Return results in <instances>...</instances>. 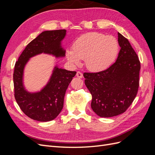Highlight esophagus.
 <instances>
[{
  "mask_svg": "<svg viewBox=\"0 0 155 155\" xmlns=\"http://www.w3.org/2000/svg\"><path fill=\"white\" fill-rule=\"evenodd\" d=\"M76 76H77L78 78H82L83 77V74H82L81 72H77V73H76Z\"/></svg>",
  "mask_w": 155,
  "mask_h": 155,
  "instance_id": "esophagus-1",
  "label": "esophagus"
}]
</instances>
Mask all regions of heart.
Returning a JSON list of instances; mask_svg holds the SVG:
<instances>
[{
  "label": "heart",
  "mask_w": 155,
  "mask_h": 155,
  "mask_svg": "<svg viewBox=\"0 0 155 155\" xmlns=\"http://www.w3.org/2000/svg\"><path fill=\"white\" fill-rule=\"evenodd\" d=\"M119 45L115 37L92 32L79 37L72 45V51L67 50L66 57L73 64H79L85 59L87 69L101 71L109 67L115 60Z\"/></svg>",
  "instance_id": "b5f03b06"
}]
</instances>
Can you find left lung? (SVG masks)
<instances>
[{
  "label": "left lung",
  "mask_w": 155,
  "mask_h": 155,
  "mask_svg": "<svg viewBox=\"0 0 155 155\" xmlns=\"http://www.w3.org/2000/svg\"><path fill=\"white\" fill-rule=\"evenodd\" d=\"M118 34L121 49L116 62L103 71L83 74L85 85L92 97V109L104 118L125 112L139 87L140 60L128 39Z\"/></svg>",
  "instance_id": "1"
}]
</instances>
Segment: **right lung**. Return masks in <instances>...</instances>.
Wrapping results in <instances>:
<instances>
[{
  "label": "right lung",
  "instance_id": "add662e5",
  "mask_svg": "<svg viewBox=\"0 0 155 155\" xmlns=\"http://www.w3.org/2000/svg\"><path fill=\"white\" fill-rule=\"evenodd\" d=\"M66 35V30L45 31L28 45L15 63L13 72L14 96L22 111L29 118L39 121L55 119L63 107L64 97L75 71L55 67L50 81L41 92H28L22 85L23 70L29 59L41 53L55 57H63L65 51L61 41Z\"/></svg>",
  "mask_w": 155,
  "mask_h": 155
}]
</instances>
